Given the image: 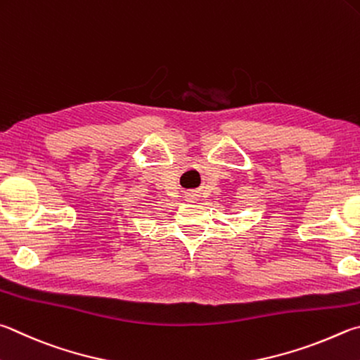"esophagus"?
I'll return each mask as SVG.
<instances>
[{
    "label": "esophagus",
    "instance_id": "obj_1",
    "mask_svg": "<svg viewBox=\"0 0 360 360\" xmlns=\"http://www.w3.org/2000/svg\"><path fill=\"white\" fill-rule=\"evenodd\" d=\"M195 197H197V193H195V192H187V193H186V200H187V201H193Z\"/></svg>",
    "mask_w": 360,
    "mask_h": 360
}]
</instances>
